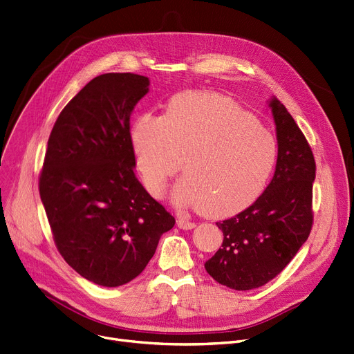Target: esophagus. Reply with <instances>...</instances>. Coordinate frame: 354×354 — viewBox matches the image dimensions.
Returning <instances> with one entry per match:
<instances>
[{
    "instance_id": "esophagus-1",
    "label": "esophagus",
    "mask_w": 354,
    "mask_h": 354,
    "mask_svg": "<svg viewBox=\"0 0 354 354\" xmlns=\"http://www.w3.org/2000/svg\"><path fill=\"white\" fill-rule=\"evenodd\" d=\"M177 225L181 230H193L196 227V223H192V221L185 220L184 216H178V218H177Z\"/></svg>"
}]
</instances>
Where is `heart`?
<instances>
[{
    "instance_id": "1",
    "label": "heart",
    "mask_w": 354,
    "mask_h": 354,
    "mask_svg": "<svg viewBox=\"0 0 354 354\" xmlns=\"http://www.w3.org/2000/svg\"><path fill=\"white\" fill-rule=\"evenodd\" d=\"M131 146L151 194H162L181 161L185 177L174 188V201L212 216H230L255 203L279 154L275 136L251 112L208 92L178 93L162 116H139Z\"/></svg>"
}]
</instances>
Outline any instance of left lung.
<instances>
[{
	"label": "left lung",
	"instance_id": "1",
	"mask_svg": "<svg viewBox=\"0 0 354 354\" xmlns=\"http://www.w3.org/2000/svg\"><path fill=\"white\" fill-rule=\"evenodd\" d=\"M277 124L275 174L258 200L223 223L221 248L205 262L208 274L235 290L259 288L285 269L306 242L313 225L312 149L286 107L269 102Z\"/></svg>",
	"mask_w": 354,
	"mask_h": 354
}]
</instances>
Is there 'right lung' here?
Returning <instances> with one entry per match:
<instances>
[{
  "mask_svg": "<svg viewBox=\"0 0 354 354\" xmlns=\"http://www.w3.org/2000/svg\"><path fill=\"white\" fill-rule=\"evenodd\" d=\"M149 77L103 73L52 127L39 196L55 245L80 277L107 288L139 277L176 224L136 178L130 115Z\"/></svg>",
  "mask_w": 354,
  "mask_h": 354,
  "instance_id": "right-lung-1",
  "label": "right lung"
}]
</instances>
